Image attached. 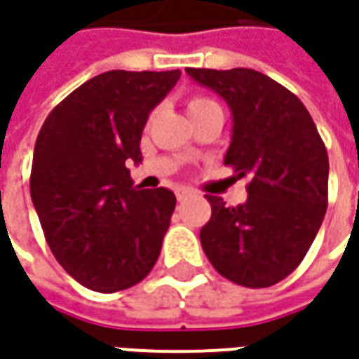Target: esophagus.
Masks as SVG:
<instances>
[{"instance_id": "esophagus-1", "label": "esophagus", "mask_w": 359, "mask_h": 359, "mask_svg": "<svg viewBox=\"0 0 359 359\" xmlns=\"http://www.w3.org/2000/svg\"><path fill=\"white\" fill-rule=\"evenodd\" d=\"M190 196H194V192L188 190V188H180V190H177V200H179V202H184V200Z\"/></svg>"}]
</instances>
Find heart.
<instances>
[{"label":"heart","instance_id":"heart-1","mask_svg":"<svg viewBox=\"0 0 359 359\" xmlns=\"http://www.w3.org/2000/svg\"><path fill=\"white\" fill-rule=\"evenodd\" d=\"M188 107V114H192V112H200V110L205 109H212V107H217L212 99H208V97H190L187 102Z\"/></svg>","mask_w":359,"mask_h":359}]
</instances>
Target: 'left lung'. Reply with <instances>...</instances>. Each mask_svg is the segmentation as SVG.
I'll return each mask as SVG.
<instances>
[{
	"mask_svg": "<svg viewBox=\"0 0 359 359\" xmlns=\"http://www.w3.org/2000/svg\"><path fill=\"white\" fill-rule=\"evenodd\" d=\"M187 74L229 104L233 136L223 163L250 179L245 204L208 194L202 249L235 284H278L302 264L327 212V147L305 104L268 75L249 67Z\"/></svg>",
	"mask_w": 359,
	"mask_h": 359,
	"instance_id": "1",
	"label": "left lung"
}]
</instances>
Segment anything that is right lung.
Instances as JSON below:
<instances>
[{"label":"right lung","instance_id":"1","mask_svg":"<svg viewBox=\"0 0 359 359\" xmlns=\"http://www.w3.org/2000/svg\"><path fill=\"white\" fill-rule=\"evenodd\" d=\"M180 72L97 75L40 128L31 198L52 255L93 292L128 290L155 266L177 198L134 187L128 163H142V132Z\"/></svg>","mask_w":359,"mask_h":359}]
</instances>
